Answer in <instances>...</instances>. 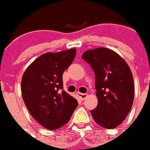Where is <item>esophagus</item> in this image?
Masks as SVG:
<instances>
[{
	"instance_id": "34e87169",
	"label": "esophagus",
	"mask_w": 150,
	"mask_h": 150,
	"mask_svg": "<svg viewBox=\"0 0 150 150\" xmlns=\"http://www.w3.org/2000/svg\"><path fill=\"white\" fill-rule=\"evenodd\" d=\"M77 95L79 96V98H80L82 100H85L86 97H87V94H83V93H80V92H78Z\"/></svg>"
}]
</instances>
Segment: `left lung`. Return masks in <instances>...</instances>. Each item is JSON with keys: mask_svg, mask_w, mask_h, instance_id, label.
<instances>
[{"mask_svg": "<svg viewBox=\"0 0 150 150\" xmlns=\"http://www.w3.org/2000/svg\"><path fill=\"white\" fill-rule=\"evenodd\" d=\"M82 59L95 75L98 105L91 113L95 122L106 129L119 126L131 110L134 97V79L125 60L106 47L88 50Z\"/></svg>", "mask_w": 150, "mask_h": 150, "instance_id": "obj_1", "label": "left lung"}]
</instances>
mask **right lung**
<instances>
[{"instance_id":"obj_1","label":"right lung","mask_w":150,"mask_h":150,"mask_svg":"<svg viewBox=\"0 0 150 150\" xmlns=\"http://www.w3.org/2000/svg\"><path fill=\"white\" fill-rule=\"evenodd\" d=\"M76 54L75 48L45 53L28 67L21 80L22 97L34 119L54 130L68 122L77 100L63 91V74Z\"/></svg>"}]
</instances>
